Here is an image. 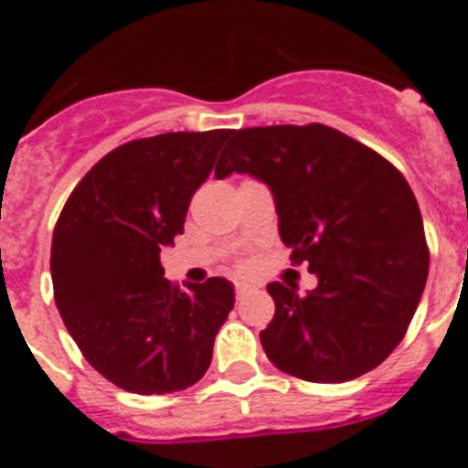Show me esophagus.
Masks as SVG:
<instances>
[{
    "label": "esophagus",
    "mask_w": 468,
    "mask_h": 468,
    "mask_svg": "<svg viewBox=\"0 0 468 468\" xmlns=\"http://www.w3.org/2000/svg\"><path fill=\"white\" fill-rule=\"evenodd\" d=\"M253 291H255V285L243 283V281H241V283L234 285V295H237V300H243V297H248Z\"/></svg>",
    "instance_id": "obj_1"
}]
</instances>
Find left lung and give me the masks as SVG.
<instances>
[{"label":"left lung","mask_w":468,"mask_h":468,"mask_svg":"<svg viewBox=\"0 0 468 468\" xmlns=\"http://www.w3.org/2000/svg\"><path fill=\"white\" fill-rule=\"evenodd\" d=\"M270 185L281 241L318 285H267L276 312L260 333L271 363L318 384L378 367L403 340L429 274L420 206L394 164L324 126H255L225 144L215 177Z\"/></svg>","instance_id":"left-lung-1"}]
</instances>
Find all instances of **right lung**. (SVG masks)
<instances>
[{"label":"right lung","mask_w":468,"mask_h":468,"mask_svg":"<svg viewBox=\"0 0 468 468\" xmlns=\"http://www.w3.org/2000/svg\"><path fill=\"white\" fill-rule=\"evenodd\" d=\"M227 128L131 140L102 156L65 201L51 241L56 307L86 361L140 396L204 378L234 307L229 281L189 291L164 279L161 250L183 234Z\"/></svg>","instance_id":"obj_1"}]
</instances>
